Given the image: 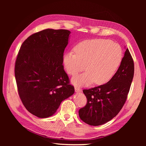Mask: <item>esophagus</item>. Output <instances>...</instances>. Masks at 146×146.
Returning <instances> with one entry per match:
<instances>
[{
	"label": "esophagus",
	"mask_w": 146,
	"mask_h": 146,
	"mask_svg": "<svg viewBox=\"0 0 146 146\" xmlns=\"http://www.w3.org/2000/svg\"><path fill=\"white\" fill-rule=\"evenodd\" d=\"M74 89H75L76 92H80L81 91V89L78 86H75Z\"/></svg>",
	"instance_id": "obj_1"
}]
</instances>
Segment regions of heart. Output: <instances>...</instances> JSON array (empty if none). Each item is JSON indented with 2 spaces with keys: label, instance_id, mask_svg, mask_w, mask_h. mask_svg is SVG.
Wrapping results in <instances>:
<instances>
[{
  "label": "heart",
  "instance_id": "1",
  "mask_svg": "<svg viewBox=\"0 0 146 146\" xmlns=\"http://www.w3.org/2000/svg\"><path fill=\"white\" fill-rule=\"evenodd\" d=\"M74 51L66 52L63 64L68 74L76 75L85 68L88 70L72 78L75 85L86 86L95 81L96 85L109 82L119 67L122 58L121 46L106 39L83 41L74 48Z\"/></svg>",
  "mask_w": 146,
  "mask_h": 146
}]
</instances>
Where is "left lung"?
<instances>
[{"instance_id":"1","label":"left lung","mask_w":146,"mask_h":146,"mask_svg":"<svg viewBox=\"0 0 146 146\" xmlns=\"http://www.w3.org/2000/svg\"><path fill=\"white\" fill-rule=\"evenodd\" d=\"M134 73V61L127 48L117 72L109 82L83 90L87 104L79 111L80 118L90 125L98 126L115 117L126 101Z\"/></svg>"}]
</instances>
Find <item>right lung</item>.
<instances>
[{"mask_svg":"<svg viewBox=\"0 0 146 146\" xmlns=\"http://www.w3.org/2000/svg\"><path fill=\"white\" fill-rule=\"evenodd\" d=\"M70 34L42 30L29 36L19 51L15 66L18 94L25 108L38 118L52 116L74 92L63 65Z\"/></svg>","mask_w":146,"mask_h":146,"instance_id":"right-lung-1","label":"right lung"}]
</instances>
